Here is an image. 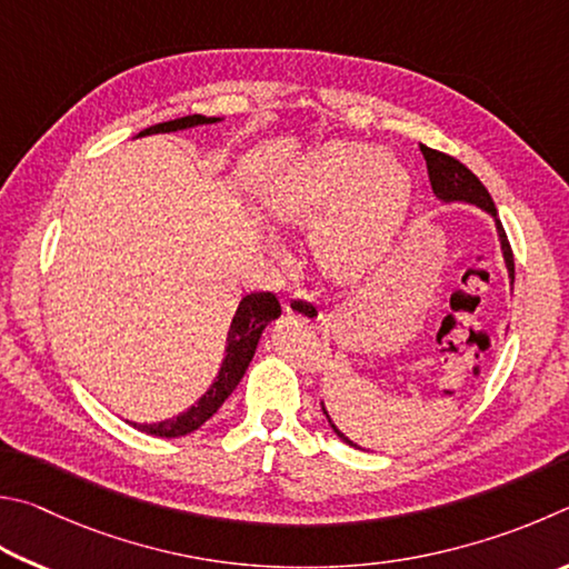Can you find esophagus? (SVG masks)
Masks as SVG:
<instances>
[{"instance_id": "esophagus-1", "label": "esophagus", "mask_w": 569, "mask_h": 569, "mask_svg": "<svg viewBox=\"0 0 569 569\" xmlns=\"http://www.w3.org/2000/svg\"><path fill=\"white\" fill-rule=\"evenodd\" d=\"M284 310H287V315L300 317L302 322H310V325L322 322V310H320V307H317L315 297L307 292V290H297L295 295L287 297Z\"/></svg>"}]
</instances>
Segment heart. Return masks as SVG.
<instances>
[{
    "label": "heart",
    "mask_w": 569,
    "mask_h": 569,
    "mask_svg": "<svg viewBox=\"0 0 569 569\" xmlns=\"http://www.w3.org/2000/svg\"><path fill=\"white\" fill-rule=\"evenodd\" d=\"M410 172L372 147L337 142L287 167L264 192L269 212L307 224L322 217L315 252L335 279H360L382 262L410 212Z\"/></svg>",
    "instance_id": "heart-1"
}]
</instances>
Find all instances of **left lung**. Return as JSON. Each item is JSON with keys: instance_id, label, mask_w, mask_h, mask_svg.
<instances>
[{"instance_id": "8db88e82", "label": "left lung", "mask_w": 569, "mask_h": 569, "mask_svg": "<svg viewBox=\"0 0 569 569\" xmlns=\"http://www.w3.org/2000/svg\"><path fill=\"white\" fill-rule=\"evenodd\" d=\"M422 154H425V162H427V174H430V182H432V192L437 194L440 202H467V204H477L480 209H485L487 214L495 217V227H497V237H500V244H502V257H505V264H507V272H510V282H515V259H512V247L507 242V234L502 229V222L497 219V207L492 202L490 192H487L485 184L477 179L470 169H467L460 159H455L445 152H437V149H430L420 144ZM322 412L327 417V422H330L332 430L337 432L342 442L357 447L352 440H347V437L337 430L335 422L330 420V415H327L325 405H322ZM360 450V447H357Z\"/></svg>"}]
</instances>
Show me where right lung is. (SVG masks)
<instances>
[{"mask_svg": "<svg viewBox=\"0 0 569 569\" xmlns=\"http://www.w3.org/2000/svg\"><path fill=\"white\" fill-rule=\"evenodd\" d=\"M219 122V117H204V114H189V117H179L172 119V122H162L154 127H147L144 132H139L137 137H147V134H159V132H179V129H189V127H199V124H214ZM282 315V307H279V300L272 292H252L242 297L237 312L232 317V325H229L227 332V350H224V360L222 367H219L217 380L212 387L199 397V402L189 407L187 412L172 417V420H162V422H152V425H137V430H142L147 435L154 437H182L194 432L197 427H202L209 417H212L229 395L234 392V387L242 380L249 362H252L254 350L259 337H262L264 327L277 320Z\"/></svg>", "mask_w": 569, "mask_h": 569, "instance_id": "right-lung-1", "label": "right lung"}]
</instances>
